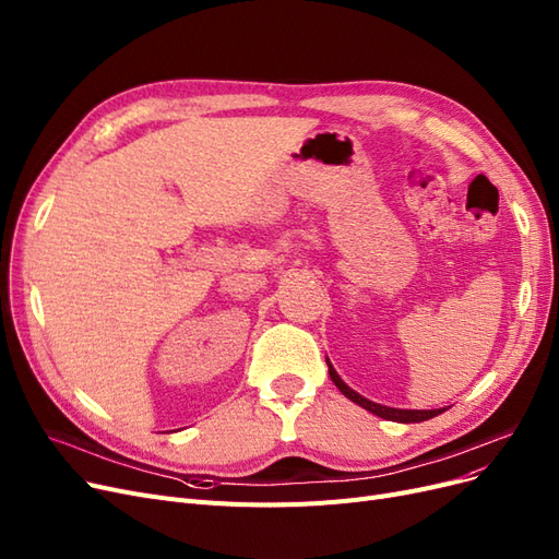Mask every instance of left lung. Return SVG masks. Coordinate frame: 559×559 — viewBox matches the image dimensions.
<instances>
[{"instance_id": "obj_1", "label": "left lung", "mask_w": 559, "mask_h": 559, "mask_svg": "<svg viewBox=\"0 0 559 559\" xmlns=\"http://www.w3.org/2000/svg\"><path fill=\"white\" fill-rule=\"evenodd\" d=\"M326 366H329V378L334 380V384L341 389V394H343L345 399H349L353 403L361 405V407H364V409H368V412H373V415H378V417H382V419H386V421L419 424V421H428V419H432V417H438V415H442V412H444V407H442V409H396V407L378 405V403H373V401H368V399L359 396L357 391L349 389V386L338 378V373H336L332 364L326 361Z\"/></svg>"}]
</instances>
